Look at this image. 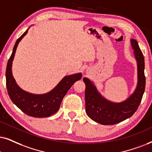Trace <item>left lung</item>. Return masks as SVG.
I'll list each match as a JSON object with an SVG mask.
<instances>
[{
  "label": "left lung",
  "mask_w": 152,
  "mask_h": 152,
  "mask_svg": "<svg viewBox=\"0 0 152 152\" xmlns=\"http://www.w3.org/2000/svg\"><path fill=\"white\" fill-rule=\"evenodd\" d=\"M137 67V83L135 90L127 99L114 102L105 98L93 81L83 78L86 84V111L94 121L102 125H114L126 120L137 111L145 89V58L136 40L130 39Z\"/></svg>",
  "instance_id": "left-lung-1"
}]
</instances>
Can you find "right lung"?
Returning a JSON list of instances; mask_svg holds the SVG:
<instances>
[{
	"label": "right lung",
	"instance_id": "obj_1",
	"mask_svg": "<svg viewBox=\"0 0 152 152\" xmlns=\"http://www.w3.org/2000/svg\"><path fill=\"white\" fill-rule=\"evenodd\" d=\"M32 26V25H31ZM27 30L17 40L12 55L7 64L5 77L7 93L11 100L23 112L30 116L45 118L56 113L60 107L62 99L73 84L82 77L81 73L65 76L50 91L43 94H33L22 89L17 85L12 72V62L17 46L28 33Z\"/></svg>",
	"mask_w": 152,
	"mask_h": 152
}]
</instances>
